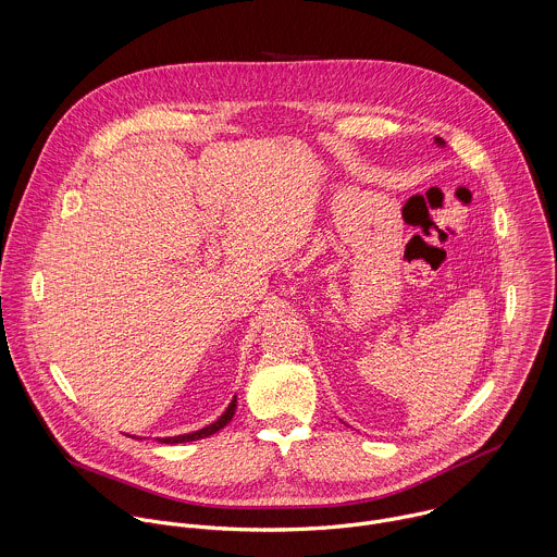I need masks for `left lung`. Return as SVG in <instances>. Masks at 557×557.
Here are the masks:
<instances>
[{"label": "left lung", "instance_id": "1", "mask_svg": "<svg viewBox=\"0 0 557 557\" xmlns=\"http://www.w3.org/2000/svg\"><path fill=\"white\" fill-rule=\"evenodd\" d=\"M435 144H437V146H440V148H446V141H444V139H442V137H435Z\"/></svg>", "mask_w": 557, "mask_h": 557}]
</instances>
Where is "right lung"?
I'll use <instances>...</instances> for the list:
<instances>
[{
  "label": "right lung",
  "mask_w": 557,
  "mask_h": 557,
  "mask_svg": "<svg viewBox=\"0 0 557 557\" xmlns=\"http://www.w3.org/2000/svg\"><path fill=\"white\" fill-rule=\"evenodd\" d=\"M236 405H238V400H236V396H234V400L230 403V407L225 409V413L216 420V422H212L210 426H203V429H199V431H193V433H185V435H174V437H157L159 442H163V444H183V442H197V440H203V437H210V435H214L216 431H221L223 426H227L230 424V420L234 418V413H236Z\"/></svg>",
  "instance_id": "obj_1"
}]
</instances>
